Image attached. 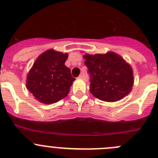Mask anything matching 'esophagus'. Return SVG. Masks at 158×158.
<instances>
[{
	"label": "esophagus",
	"instance_id": "esophagus-1",
	"mask_svg": "<svg viewBox=\"0 0 158 158\" xmlns=\"http://www.w3.org/2000/svg\"><path fill=\"white\" fill-rule=\"evenodd\" d=\"M79 77L80 78V79H83L85 78V75H84V74H80V76H79Z\"/></svg>",
	"mask_w": 158,
	"mask_h": 158
}]
</instances>
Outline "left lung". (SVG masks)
Here are the masks:
<instances>
[{
    "mask_svg": "<svg viewBox=\"0 0 158 158\" xmlns=\"http://www.w3.org/2000/svg\"><path fill=\"white\" fill-rule=\"evenodd\" d=\"M90 76V92L98 99L116 102L130 93L133 85L132 69L114 52L84 56Z\"/></svg>",
    "mask_w": 158,
    "mask_h": 158,
    "instance_id": "8db88e82",
    "label": "left lung"
}]
</instances>
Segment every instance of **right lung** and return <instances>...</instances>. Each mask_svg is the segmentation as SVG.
I'll list each match as a JSON object with an SVG mask.
<instances>
[{
	"label": "right lung",
	"instance_id": "1",
	"mask_svg": "<svg viewBox=\"0 0 158 158\" xmlns=\"http://www.w3.org/2000/svg\"><path fill=\"white\" fill-rule=\"evenodd\" d=\"M67 58V53L49 49L36 59L27 78V88L36 100L51 104L67 96L76 79L65 65Z\"/></svg>",
	"mask_w": 158,
	"mask_h": 158
}]
</instances>
